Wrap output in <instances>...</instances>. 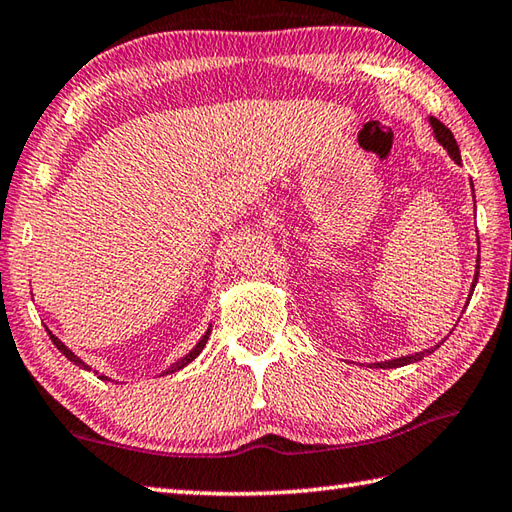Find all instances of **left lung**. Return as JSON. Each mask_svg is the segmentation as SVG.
Listing matches in <instances>:
<instances>
[{
    "mask_svg": "<svg viewBox=\"0 0 512 512\" xmlns=\"http://www.w3.org/2000/svg\"><path fill=\"white\" fill-rule=\"evenodd\" d=\"M430 126H433L435 139H437V142L442 144V146L448 150V155L455 159V164H462V155H459V146H457V142H455L453 133H450V130H448L442 122H439V119H435V117H430ZM477 277H479V255H477V273H475V279H473V288H470V290H475ZM470 295H473V293H470ZM470 295H468V297H470ZM437 348H439V344H437V346H433V348H426V350H422V353H415V355H406V357L390 359V362H382V364H377V366H379V368H399V366H406V364H413V362H422V359H424L426 355L435 353Z\"/></svg>",
    "mask_w": 512,
    "mask_h": 512,
    "instance_id": "8db88e82",
    "label": "left lung"
}]
</instances>
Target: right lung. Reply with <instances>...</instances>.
<instances>
[{
	"mask_svg": "<svg viewBox=\"0 0 512 512\" xmlns=\"http://www.w3.org/2000/svg\"><path fill=\"white\" fill-rule=\"evenodd\" d=\"M48 330V328H46ZM48 335H50V339H53V344L57 346V350H59V353H62L64 357H68L70 359V362H73L75 366H79V368H84V370H90V366L88 364H84L82 362V359H79L75 353H73V350H68V346L66 344H62V342H59V339L53 335V333H50V330H48ZM208 335H210V328L206 330V333H204V337L202 339H199V342L195 344V348L193 350H188V353L182 357V359H177V362L173 364V366H170V368H166L164 370V373L162 375H170V373H177V370H182L184 366H188L190 362H193V359L199 355V353H202V350H204V346H206V342H208ZM99 379H104V382H106V375H99ZM108 382H110V379H108Z\"/></svg>",
	"mask_w": 512,
	"mask_h": 512,
	"instance_id": "1",
	"label": "right lung"
}]
</instances>
